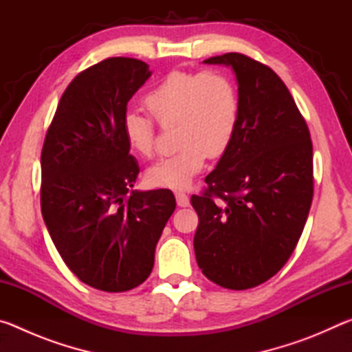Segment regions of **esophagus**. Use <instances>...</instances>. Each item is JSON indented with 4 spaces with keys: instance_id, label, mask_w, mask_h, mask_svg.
Segmentation results:
<instances>
[{
    "instance_id": "1",
    "label": "esophagus",
    "mask_w": 352,
    "mask_h": 352,
    "mask_svg": "<svg viewBox=\"0 0 352 352\" xmlns=\"http://www.w3.org/2000/svg\"><path fill=\"white\" fill-rule=\"evenodd\" d=\"M175 199H177L178 206H182V208L189 206V197L186 192H183V190H178V192H175Z\"/></svg>"
}]
</instances>
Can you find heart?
<instances>
[{"label": "heart", "mask_w": 352, "mask_h": 352, "mask_svg": "<svg viewBox=\"0 0 352 352\" xmlns=\"http://www.w3.org/2000/svg\"><path fill=\"white\" fill-rule=\"evenodd\" d=\"M144 104L162 126L177 122L178 151L146 170L147 183L155 188H188L208 157L219 158L228 151L239 126V93L220 71H170L146 94ZM122 136L133 153L153 155L155 124L148 116L124 113Z\"/></svg>", "instance_id": "1"}]
</instances>
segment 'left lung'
<instances>
[{
    "instance_id": "8db88e82",
    "label": "left lung",
    "mask_w": 352,
    "mask_h": 352,
    "mask_svg": "<svg viewBox=\"0 0 352 352\" xmlns=\"http://www.w3.org/2000/svg\"><path fill=\"white\" fill-rule=\"evenodd\" d=\"M234 71L241 116L234 140L192 195L194 252L204 275L231 290L283 269L305 228L314 195L312 141L285 83L239 52L206 58Z\"/></svg>"
}]
</instances>
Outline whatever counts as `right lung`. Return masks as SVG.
<instances>
[{"label": "right lung", "instance_id": "obj_1", "mask_svg": "<svg viewBox=\"0 0 352 352\" xmlns=\"http://www.w3.org/2000/svg\"><path fill=\"white\" fill-rule=\"evenodd\" d=\"M151 74L130 57L82 71L62 94L41 151V214L51 239L82 283L104 292L146 281L175 210L169 189L132 190L140 166L122 116Z\"/></svg>", "mask_w": 352, "mask_h": 352}]
</instances>
